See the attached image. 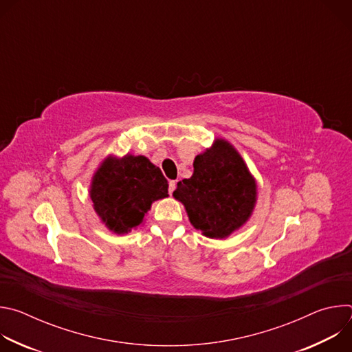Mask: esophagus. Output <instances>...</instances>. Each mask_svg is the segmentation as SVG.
<instances>
[{
  "instance_id": "34e87169",
  "label": "esophagus",
  "mask_w": 352,
  "mask_h": 352,
  "mask_svg": "<svg viewBox=\"0 0 352 352\" xmlns=\"http://www.w3.org/2000/svg\"><path fill=\"white\" fill-rule=\"evenodd\" d=\"M175 186H177V181H170L168 182V192L173 195V192L175 190Z\"/></svg>"
}]
</instances>
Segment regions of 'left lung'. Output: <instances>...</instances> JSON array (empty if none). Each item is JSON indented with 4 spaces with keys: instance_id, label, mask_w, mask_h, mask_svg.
<instances>
[{
    "instance_id": "obj_1",
    "label": "left lung",
    "mask_w": 352,
    "mask_h": 352,
    "mask_svg": "<svg viewBox=\"0 0 352 352\" xmlns=\"http://www.w3.org/2000/svg\"><path fill=\"white\" fill-rule=\"evenodd\" d=\"M173 195L195 228L209 238H226L252 213L256 185L236 150L217 139L195 157L193 175L179 181Z\"/></svg>"
}]
</instances>
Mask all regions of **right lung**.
<instances>
[{
	"mask_svg": "<svg viewBox=\"0 0 352 352\" xmlns=\"http://www.w3.org/2000/svg\"><path fill=\"white\" fill-rule=\"evenodd\" d=\"M168 196V181L144 156L107 159L93 177L90 197L106 226L125 234L140 226L157 199Z\"/></svg>",
	"mask_w": 352,
	"mask_h": 352,
	"instance_id": "1",
	"label": "right lung"
}]
</instances>
